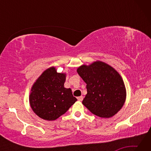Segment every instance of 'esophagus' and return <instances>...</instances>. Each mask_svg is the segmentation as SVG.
<instances>
[{"mask_svg": "<svg viewBox=\"0 0 151 151\" xmlns=\"http://www.w3.org/2000/svg\"><path fill=\"white\" fill-rule=\"evenodd\" d=\"M77 99L79 101H82L83 100V96H78V98H77Z\"/></svg>", "mask_w": 151, "mask_h": 151, "instance_id": "obj_1", "label": "esophagus"}]
</instances>
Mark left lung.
<instances>
[{
  "label": "left lung",
  "mask_w": 151,
  "mask_h": 151,
  "mask_svg": "<svg viewBox=\"0 0 151 151\" xmlns=\"http://www.w3.org/2000/svg\"><path fill=\"white\" fill-rule=\"evenodd\" d=\"M76 70L86 84L87 94L83 104L92 113L110 118L121 109L126 100V88L114 68L98 60L79 66Z\"/></svg>",
  "instance_id": "obj_1"
}]
</instances>
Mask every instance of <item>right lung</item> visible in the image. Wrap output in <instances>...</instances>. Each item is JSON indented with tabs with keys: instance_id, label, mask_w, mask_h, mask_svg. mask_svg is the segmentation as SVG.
Segmentation results:
<instances>
[{
	"instance_id": "obj_1",
	"label": "right lung",
	"mask_w": 151,
	"mask_h": 151,
	"mask_svg": "<svg viewBox=\"0 0 151 151\" xmlns=\"http://www.w3.org/2000/svg\"><path fill=\"white\" fill-rule=\"evenodd\" d=\"M66 74L52 66L43 72L30 90L29 103L35 113L46 121H55L77 101L70 88L64 86Z\"/></svg>"
}]
</instances>
